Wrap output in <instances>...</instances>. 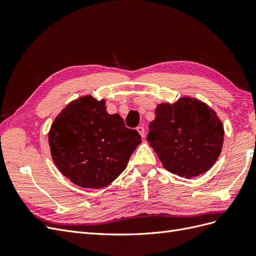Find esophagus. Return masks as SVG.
<instances>
[{"label": "esophagus", "instance_id": "1", "mask_svg": "<svg viewBox=\"0 0 256 256\" xmlns=\"http://www.w3.org/2000/svg\"><path fill=\"white\" fill-rule=\"evenodd\" d=\"M136 131L138 134H140V136L143 138L144 136V134H145V130H144V127H142V126H138V127H136Z\"/></svg>", "mask_w": 256, "mask_h": 256}]
</instances>
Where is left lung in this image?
Instances as JSON below:
<instances>
[{"mask_svg":"<svg viewBox=\"0 0 256 256\" xmlns=\"http://www.w3.org/2000/svg\"><path fill=\"white\" fill-rule=\"evenodd\" d=\"M147 141L168 172L196 177L218 159L224 130L216 112L202 102L182 97L173 104L157 106Z\"/></svg>","mask_w":256,"mask_h":256,"instance_id":"obj_1","label":"left lung"}]
</instances>
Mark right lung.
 I'll list each match as a JSON object with an SVG mask.
<instances>
[{
  "label": "right lung",
  "mask_w": 256,
  "mask_h": 256,
  "mask_svg": "<svg viewBox=\"0 0 256 256\" xmlns=\"http://www.w3.org/2000/svg\"><path fill=\"white\" fill-rule=\"evenodd\" d=\"M141 136L118 114L106 112L104 100L82 96L54 120L49 145L60 173L83 188L110 184L126 168Z\"/></svg>",
  "instance_id": "obj_1"
}]
</instances>
